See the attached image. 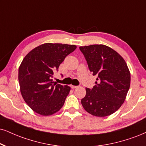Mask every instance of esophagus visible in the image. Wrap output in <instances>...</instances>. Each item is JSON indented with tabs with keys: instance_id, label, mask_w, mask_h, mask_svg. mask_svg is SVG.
I'll use <instances>...</instances> for the list:
<instances>
[{
	"instance_id": "1",
	"label": "esophagus",
	"mask_w": 146,
	"mask_h": 146,
	"mask_svg": "<svg viewBox=\"0 0 146 146\" xmlns=\"http://www.w3.org/2000/svg\"><path fill=\"white\" fill-rule=\"evenodd\" d=\"M72 89H76V88L78 87V86H74V85H71L70 86Z\"/></svg>"
}]
</instances>
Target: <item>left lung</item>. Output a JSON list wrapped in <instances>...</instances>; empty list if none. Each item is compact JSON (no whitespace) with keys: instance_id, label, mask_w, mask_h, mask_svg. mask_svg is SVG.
Here are the masks:
<instances>
[{"instance_id":"left-lung-1","label":"left lung","mask_w":146,"mask_h":146,"mask_svg":"<svg viewBox=\"0 0 146 146\" xmlns=\"http://www.w3.org/2000/svg\"><path fill=\"white\" fill-rule=\"evenodd\" d=\"M90 72L98 76L92 89L86 88L81 104L89 114L109 116L120 108L130 87L131 74L120 55L103 44L80 46Z\"/></svg>"}]
</instances>
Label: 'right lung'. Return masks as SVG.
I'll use <instances>...</instances> for the list:
<instances>
[{
  "instance_id": "obj_1",
  "label": "right lung",
  "mask_w": 146,
  "mask_h": 146,
  "mask_svg": "<svg viewBox=\"0 0 146 146\" xmlns=\"http://www.w3.org/2000/svg\"><path fill=\"white\" fill-rule=\"evenodd\" d=\"M76 46L45 43L32 50L23 59L19 68L21 95L28 106L38 114L48 116L64 106L70 87L53 83L54 72Z\"/></svg>"
}]
</instances>
